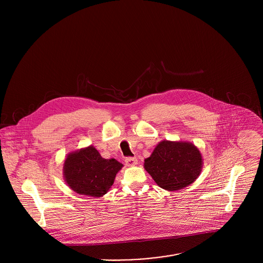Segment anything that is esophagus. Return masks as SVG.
I'll list each match as a JSON object with an SVG mask.
<instances>
[{
    "label": "esophagus",
    "instance_id": "obj_1",
    "mask_svg": "<svg viewBox=\"0 0 263 263\" xmlns=\"http://www.w3.org/2000/svg\"><path fill=\"white\" fill-rule=\"evenodd\" d=\"M124 162L127 166H135L138 164V159L136 157H126L124 159Z\"/></svg>",
    "mask_w": 263,
    "mask_h": 263
}]
</instances>
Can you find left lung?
Here are the masks:
<instances>
[{"label":"left lung","mask_w":263,"mask_h":263,"mask_svg":"<svg viewBox=\"0 0 263 263\" xmlns=\"http://www.w3.org/2000/svg\"><path fill=\"white\" fill-rule=\"evenodd\" d=\"M202 164L201 154L193 144L162 141L145 160L144 167L160 187L174 191L194 182Z\"/></svg>","instance_id":"1"}]
</instances>
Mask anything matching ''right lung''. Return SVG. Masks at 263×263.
Returning <instances> with one entry per match:
<instances>
[{"label": "right lung", "instance_id": "right-lung-1", "mask_svg": "<svg viewBox=\"0 0 263 263\" xmlns=\"http://www.w3.org/2000/svg\"><path fill=\"white\" fill-rule=\"evenodd\" d=\"M122 164L104 159L93 146L70 153L64 163V178L75 192L101 197L112 186Z\"/></svg>", "mask_w": 263, "mask_h": 263}]
</instances>
